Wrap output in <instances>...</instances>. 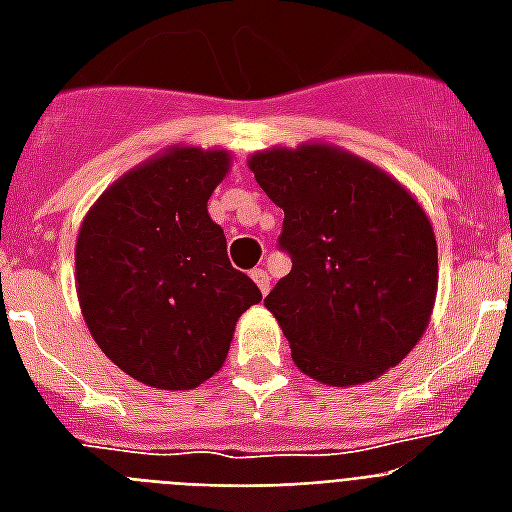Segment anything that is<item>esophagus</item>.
Instances as JSON below:
<instances>
[{"label": "esophagus", "instance_id": "esophagus-1", "mask_svg": "<svg viewBox=\"0 0 512 512\" xmlns=\"http://www.w3.org/2000/svg\"><path fill=\"white\" fill-rule=\"evenodd\" d=\"M252 279H255V284L260 287V292L268 295V289H271V276H268V271H265V268H255V271H252Z\"/></svg>", "mask_w": 512, "mask_h": 512}]
</instances>
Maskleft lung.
<instances>
[{
	"mask_svg": "<svg viewBox=\"0 0 512 512\" xmlns=\"http://www.w3.org/2000/svg\"><path fill=\"white\" fill-rule=\"evenodd\" d=\"M284 209L292 271L265 297L292 358L327 385H361L396 366L428 327L438 287L428 215L390 175L329 146L249 159Z\"/></svg>",
	"mask_w": 512,
	"mask_h": 512,
	"instance_id": "left-lung-1",
	"label": "left lung"
}]
</instances>
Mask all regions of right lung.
Returning <instances> with one entry per match:
<instances>
[{
	"mask_svg": "<svg viewBox=\"0 0 512 512\" xmlns=\"http://www.w3.org/2000/svg\"><path fill=\"white\" fill-rule=\"evenodd\" d=\"M225 172V151L172 148L116 180L76 239V292L90 335L151 388L209 380L241 313L263 300L231 265L223 228L207 212Z\"/></svg>",
	"mask_w": 512,
	"mask_h": 512,
	"instance_id": "add662e5",
	"label": "right lung"
}]
</instances>
